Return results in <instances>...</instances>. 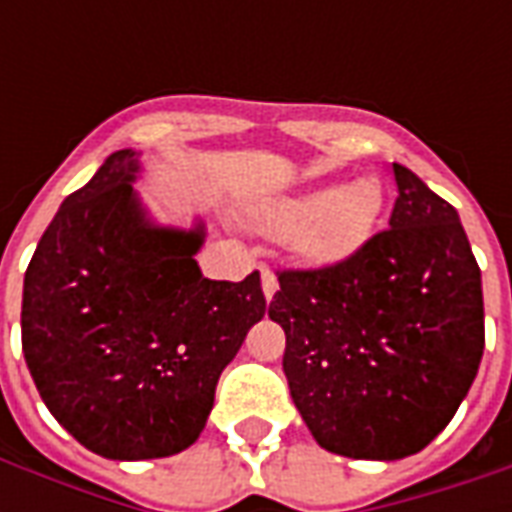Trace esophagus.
<instances>
[{"instance_id": "34e87169", "label": "esophagus", "mask_w": 512, "mask_h": 512, "mask_svg": "<svg viewBox=\"0 0 512 512\" xmlns=\"http://www.w3.org/2000/svg\"><path fill=\"white\" fill-rule=\"evenodd\" d=\"M260 282H263V296H266L268 301L274 299V293H277L279 288L277 274H274V271H268V268H263V271H260Z\"/></svg>"}]
</instances>
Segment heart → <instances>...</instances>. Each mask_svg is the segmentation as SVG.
I'll return each mask as SVG.
<instances>
[{
  "label": "heart",
  "instance_id": "1",
  "mask_svg": "<svg viewBox=\"0 0 512 512\" xmlns=\"http://www.w3.org/2000/svg\"><path fill=\"white\" fill-rule=\"evenodd\" d=\"M381 211V186L373 178H359L282 200L268 211V224L293 235V249L304 263L334 266L367 244Z\"/></svg>",
  "mask_w": 512,
  "mask_h": 512
}]
</instances>
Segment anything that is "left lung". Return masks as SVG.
Listing matches in <instances>:
<instances>
[{"mask_svg":"<svg viewBox=\"0 0 512 512\" xmlns=\"http://www.w3.org/2000/svg\"><path fill=\"white\" fill-rule=\"evenodd\" d=\"M392 169L389 227L343 263L277 271L268 304L301 419L323 450L362 461L425 450L485 348L480 266L458 211L411 169Z\"/></svg>","mask_w":512,"mask_h":512,"instance_id":"left-lung-1","label":"left lung"}]
</instances>
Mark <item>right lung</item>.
<instances>
[{
	"label": "right lung",
	"instance_id": "1",
	"mask_svg": "<svg viewBox=\"0 0 512 512\" xmlns=\"http://www.w3.org/2000/svg\"><path fill=\"white\" fill-rule=\"evenodd\" d=\"M117 150L65 197L24 274L21 348L54 419L112 461L167 458L205 428L222 370L266 315L260 274L202 277L194 230L158 227Z\"/></svg>",
	"mask_w": 512,
	"mask_h": 512
}]
</instances>
